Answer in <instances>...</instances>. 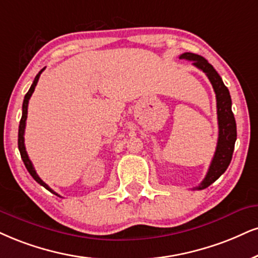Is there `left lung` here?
Instances as JSON below:
<instances>
[{
  "instance_id": "obj_1",
  "label": "left lung",
  "mask_w": 258,
  "mask_h": 258,
  "mask_svg": "<svg viewBox=\"0 0 258 258\" xmlns=\"http://www.w3.org/2000/svg\"><path fill=\"white\" fill-rule=\"evenodd\" d=\"M180 59L191 61L192 64L205 73L208 76L209 81L214 88L215 97H217V113L219 125L218 145L215 149V154L213 157L211 166L208 168L205 179L199 186L194 187V190H202L213 184L225 171L232 160L234 144L237 140V125L232 112V100L228 88L224 85L220 75L213 68L211 63H208L202 56L191 52H184L179 56Z\"/></svg>"
}]
</instances>
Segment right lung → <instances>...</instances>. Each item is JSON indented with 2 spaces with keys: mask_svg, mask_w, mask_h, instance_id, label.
<instances>
[{
  "mask_svg": "<svg viewBox=\"0 0 258 258\" xmlns=\"http://www.w3.org/2000/svg\"><path fill=\"white\" fill-rule=\"evenodd\" d=\"M45 68H43L41 71L38 73L36 78H34V81L33 84H32V86L30 87V90H28V92L26 93V95H25L24 98V103H22V116H21V119H20V124H19V135H18V146H19V151H20V155H21V159L22 161H24L25 166H26L27 171L30 172V174L32 177L34 178V180H36L37 183H39L40 185H43L45 189L49 190L50 192L55 194V195L59 196L58 194H56L53 190L50 187L49 185H47L46 183H44L43 180L40 179L39 176H38L36 170H34L33 165H32V161L30 160V158H28L27 155V152H26V148H25V139H24V134H25V126H26V119H27V107H28V100H30L31 95L32 93L34 92V88H36V86L38 84V80H39V76L41 73H43V71Z\"/></svg>",
  "mask_w": 258,
  "mask_h": 258,
  "instance_id": "add662e5",
  "label": "right lung"
}]
</instances>
